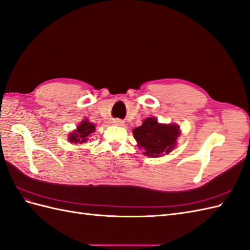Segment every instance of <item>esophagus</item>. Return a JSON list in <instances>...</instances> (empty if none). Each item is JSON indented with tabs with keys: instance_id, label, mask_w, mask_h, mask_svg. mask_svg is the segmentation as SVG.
<instances>
[{
	"instance_id": "1",
	"label": "esophagus",
	"mask_w": 250,
	"mask_h": 250,
	"mask_svg": "<svg viewBox=\"0 0 250 250\" xmlns=\"http://www.w3.org/2000/svg\"><path fill=\"white\" fill-rule=\"evenodd\" d=\"M112 123H113V125H124V121L123 120H120V119H113L112 120Z\"/></svg>"
}]
</instances>
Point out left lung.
<instances>
[{"label": "left lung", "mask_w": 250, "mask_h": 250, "mask_svg": "<svg viewBox=\"0 0 250 250\" xmlns=\"http://www.w3.org/2000/svg\"><path fill=\"white\" fill-rule=\"evenodd\" d=\"M133 134L145 155L159 158L171 152L176 147L180 126L175 124H159L158 119L151 117L146 118L141 126L135 127Z\"/></svg>", "instance_id": "left-lung-1"}]
</instances>
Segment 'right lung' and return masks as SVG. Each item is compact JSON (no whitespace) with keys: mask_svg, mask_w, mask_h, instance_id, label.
<instances>
[{"mask_svg":"<svg viewBox=\"0 0 250 250\" xmlns=\"http://www.w3.org/2000/svg\"><path fill=\"white\" fill-rule=\"evenodd\" d=\"M96 126L94 124H91L88 121V119H84L80 125L77 126V130H74L72 133H70L68 136V141L72 144H79L83 145L88 141L91 133L95 132Z\"/></svg>","mask_w":250,"mask_h":250,"instance_id":"right-lung-1","label":"right lung"}]
</instances>
